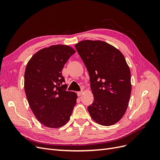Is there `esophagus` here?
<instances>
[{"label": "esophagus", "instance_id": "obj_1", "mask_svg": "<svg viewBox=\"0 0 160 160\" xmlns=\"http://www.w3.org/2000/svg\"><path fill=\"white\" fill-rule=\"evenodd\" d=\"M77 95H78L79 97V96H81V95H82V93H83V91H78V92H77Z\"/></svg>", "mask_w": 160, "mask_h": 160}]
</instances>
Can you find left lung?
I'll use <instances>...</instances> for the list:
<instances>
[{"mask_svg": "<svg viewBox=\"0 0 160 160\" xmlns=\"http://www.w3.org/2000/svg\"><path fill=\"white\" fill-rule=\"evenodd\" d=\"M75 48L89 75L94 96L88 107L91 117L102 125L116 123L127 110L132 91L131 72L124 56L101 41H82Z\"/></svg>", "mask_w": 160, "mask_h": 160, "instance_id": "obj_1", "label": "left lung"}]
</instances>
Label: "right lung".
Returning a JSON list of instances; mask_svg holds the SVG:
<instances>
[{
    "label": "right lung",
    "mask_w": 160,
    "mask_h": 160,
    "mask_svg": "<svg viewBox=\"0 0 160 160\" xmlns=\"http://www.w3.org/2000/svg\"><path fill=\"white\" fill-rule=\"evenodd\" d=\"M75 51L62 45L37 52L25 72V94L37 119L47 128H58L70 119L77 95L67 91L62 70Z\"/></svg>",
    "instance_id": "add662e5"
}]
</instances>
